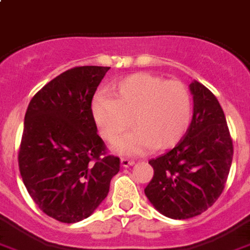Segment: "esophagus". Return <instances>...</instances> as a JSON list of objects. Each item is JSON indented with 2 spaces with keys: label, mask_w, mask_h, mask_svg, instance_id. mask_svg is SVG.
<instances>
[{
  "label": "esophagus",
  "mask_w": 250,
  "mask_h": 250,
  "mask_svg": "<svg viewBox=\"0 0 250 250\" xmlns=\"http://www.w3.org/2000/svg\"><path fill=\"white\" fill-rule=\"evenodd\" d=\"M121 165L123 167H132V165H135V161L129 160V159H122Z\"/></svg>",
  "instance_id": "esophagus-1"
}]
</instances>
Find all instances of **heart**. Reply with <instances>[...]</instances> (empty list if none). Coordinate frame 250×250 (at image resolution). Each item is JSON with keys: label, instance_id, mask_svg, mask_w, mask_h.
<instances>
[{"label": "heart", "instance_id": "obj_1", "mask_svg": "<svg viewBox=\"0 0 250 250\" xmlns=\"http://www.w3.org/2000/svg\"><path fill=\"white\" fill-rule=\"evenodd\" d=\"M192 109V95L182 81L145 72L119 80L110 86V96L100 94L91 104L94 121L106 141H116L131 124L136 127L115 142L114 151L121 155L175 145L189 127Z\"/></svg>", "mask_w": 250, "mask_h": 250}]
</instances>
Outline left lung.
<instances>
[{
  "label": "left lung",
  "mask_w": 250,
  "mask_h": 250,
  "mask_svg": "<svg viewBox=\"0 0 250 250\" xmlns=\"http://www.w3.org/2000/svg\"><path fill=\"white\" fill-rule=\"evenodd\" d=\"M189 90V128L173 150L148 161L154 177L145 188L151 205L174 220L190 219L212 206L225 188L234 154L219 100L198 81Z\"/></svg>",
  "instance_id": "obj_1"
}]
</instances>
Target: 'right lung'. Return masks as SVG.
Returning a JSON list of instances; mask_svg holds the SVG:
<instances>
[{"label": "right lung", "instance_id": "1", "mask_svg": "<svg viewBox=\"0 0 250 250\" xmlns=\"http://www.w3.org/2000/svg\"><path fill=\"white\" fill-rule=\"evenodd\" d=\"M110 67L81 66L43 86L25 113L19 169L29 194L45 215L73 224L104 201L119 171L106 155L91 102Z\"/></svg>", "mask_w": 250, "mask_h": 250}]
</instances>
